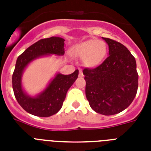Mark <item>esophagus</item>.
Masks as SVG:
<instances>
[{"mask_svg":"<svg viewBox=\"0 0 151 151\" xmlns=\"http://www.w3.org/2000/svg\"><path fill=\"white\" fill-rule=\"evenodd\" d=\"M83 73H82V71L80 70V73H79V77H83Z\"/></svg>","mask_w":151,"mask_h":151,"instance_id":"1","label":"esophagus"}]
</instances>
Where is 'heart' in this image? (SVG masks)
Masks as SVG:
<instances>
[{"mask_svg":"<svg viewBox=\"0 0 151 151\" xmlns=\"http://www.w3.org/2000/svg\"><path fill=\"white\" fill-rule=\"evenodd\" d=\"M107 52L103 41L88 40L76 45L72 53L74 56L83 59L84 63L89 68H95L103 62Z\"/></svg>","mask_w":151,"mask_h":151,"instance_id":"b5f03b06","label":"heart"}]
</instances>
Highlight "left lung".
Instances as JSON below:
<instances>
[{
	"label": "left lung",
	"mask_w": 151,
	"mask_h": 151,
	"mask_svg": "<svg viewBox=\"0 0 151 151\" xmlns=\"http://www.w3.org/2000/svg\"><path fill=\"white\" fill-rule=\"evenodd\" d=\"M109 47V56L94 69H85V95L92 110L114 115L125 110L138 89L136 62L122 44L102 37Z\"/></svg>",
	"instance_id": "1"
}]
</instances>
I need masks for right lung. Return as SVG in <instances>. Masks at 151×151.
<instances>
[{
  "instance_id": "right-lung-1",
  "label": "right lung",
  "mask_w": 151,
  "mask_h": 151,
  "mask_svg": "<svg viewBox=\"0 0 151 151\" xmlns=\"http://www.w3.org/2000/svg\"><path fill=\"white\" fill-rule=\"evenodd\" d=\"M64 40L59 37L41 39L27 48L18 57L12 75V88L15 99L27 112L38 117H50L62 108L69 88L78 77V70L65 75L58 73L45 88L35 96H30L22 86V74L32 62L42 57L63 55Z\"/></svg>"
}]
</instances>
